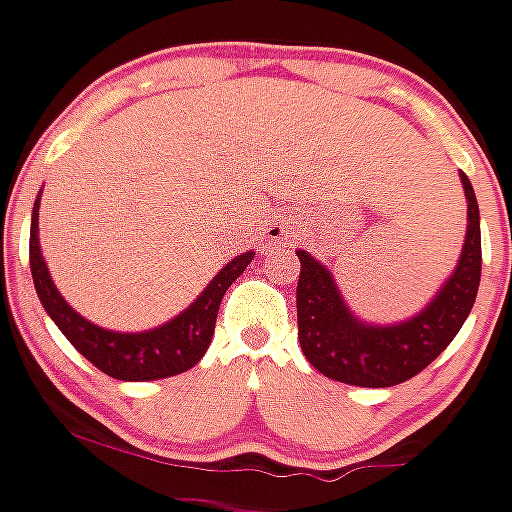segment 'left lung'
Wrapping results in <instances>:
<instances>
[{"label": "left lung", "mask_w": 512, "mask_h": 512, "mask_svg": "<svg viewBox=\"0 0 512 512\" xmlns=\"http://www.w3.org/2000/svg\"><path fill=\"white\" fill-rule=\"evenodd\" d=\"M468 203L466 240L456 270L414 317L394 324L364 322L349 309L327 265L297 250L299 347L309 364L342 384L384 389L426 369L461 332L480 285V213L476 190L461 173Z\"/></svg>", "instance_id": "obj_1"}]
</instances>
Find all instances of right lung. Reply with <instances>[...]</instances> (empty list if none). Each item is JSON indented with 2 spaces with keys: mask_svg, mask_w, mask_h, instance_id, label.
<instances>
[{
  "mask_svg": "<svg viewBox=\"0 0 512 512\" xmlns=\"http://www.w3.org/2000/svg\"><path fill=\"white\" fill-rule=\"evenodd\" d=\"M39 200L41 190L34 200L32 232H29V265H32L34 287L46 314L74 344L76 352L84 354L103 374L121 381H156L193 369L208 352L225 292L245 272L255 252H242L227 262L198 294V299L170 322L146 332H113L81 317L56 289L39 245Z\"/></svg>",
  "mask_w": 512,
  "mask_h": 512,
  "instance_id": "1",
  "label": "right lung"
}]
</instances>
